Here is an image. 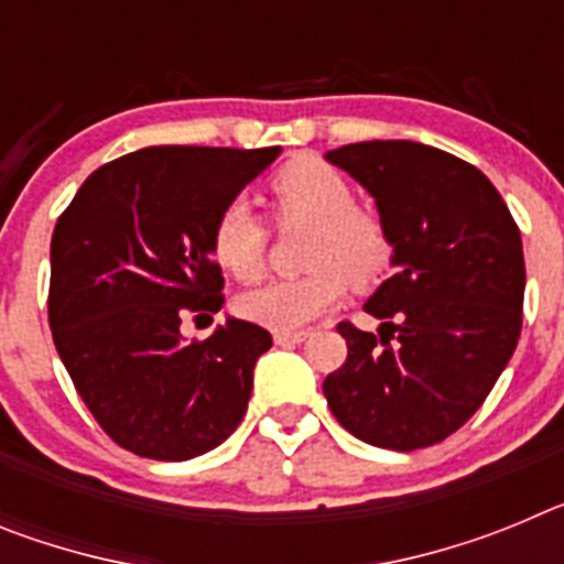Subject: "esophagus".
I'll return each instance as SVG.
<instances>
[{
	"instance_id": "esophagus-1",
	"label": "esophagus",
	"mask_w": 564,
	"mask_h": 564,
	"mask_svg": "<svg viewBox=\"0 0 564 564\" xmlns=\"http://www.w3.org/2000/svg\"><path fill=\"white\" fill-rule=\"evenodd\" d=\"M313 333L311 330H293V333H273V341L279 344V347H288V344H302L307 341Z\"/></svg>"
}]
</instances>
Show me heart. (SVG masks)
<instances>
[{
  "label": "heart",
  "mask_w": 564,
  "mask_h": 564,
  "mask_svg": "<svg viewBox=\"0 0 564 564\" xmlns=\"http://www.w3.org/2000/svg\"><path fill=\"white\" fill-rule=\"evenodd\" d=\"M279 223L313 226L305 248L307 273L273 279L239 296V313L276 333L311 325L338 305L352 285L367 288L383 276L392 259V239L378 214L356 206L350 181L316 154L293 158L268 183ZM268 226L246 200L223 206L212 226V253L223 271L253 282L265 268Z\"/></svg>",
  "instance_id": "heart-1"
}]
</instances>
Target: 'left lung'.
Here are the masks:
<instances>
[{
	"instance_id": "left-lung-1",
	"label": "left lung",
	"mask_w": 564,
	"mask_h": 564,
	"mask_svg": "<svg viewBox=\"0 0 564 564\" xmlns=\"http://www.w3.org/2000/svg\"><path fill=\"white\" fill-rule=\"evenodd\" d=\"M325 158L376 197L395 265L364 305L378 336L338 325L347 361L325 378L327 406L358 441L426 449L480 410L514 356L520 228L486 174L443 149L364 141Z\"/></svg>"
}]
</instances>
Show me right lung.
I'll list each match as a JSON object with an SVG mask.
<instances>
[{
  "label": "right lung",
  "mask_w": 564,
  "mask_h": 564,
  "mask_svg": "<svg viewBox=\"0 0 564 564\" xmlns=\"http://www.w3.org/2000/svg\"><path fill=\"white\" fill-rule=\"evenodd\" d=\"M279 147H149L89 174L50 239L47 318L78 395L132 455L192 460L239 426L271 333L228 318L212 226Z\"/></svg>",
  "instance_id": "right-lung-1"
}]
</instances>
